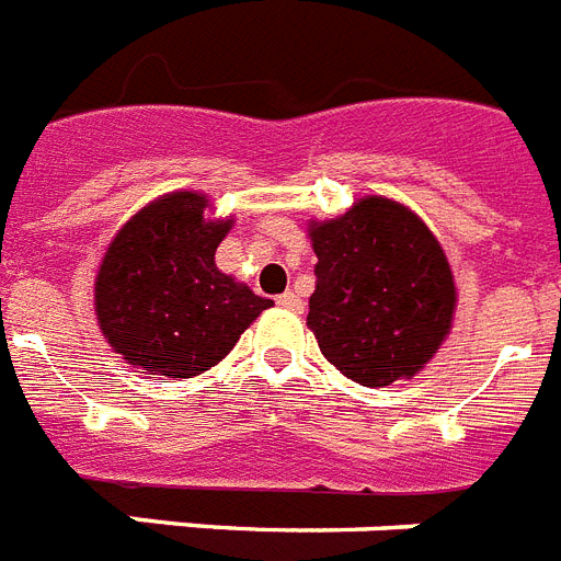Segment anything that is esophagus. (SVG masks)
<instances>
[{
	"mask_svg": "<svg viewBox=\"0 0 561 561\" xmlns=\"http://www.w3.org/2000/svg\"><path fill=\"white\" fill-rule=\"evenodd\" d=\"M277 304H280L284 309H293V312H301V309H304V301H301V295H298V293L277 295Z\"/></svg>",
	"mask_w": 561,
	"mask_h": 561,
	"instance_id": "obj_1",
	"label": "esophagus"
}]
</instances>
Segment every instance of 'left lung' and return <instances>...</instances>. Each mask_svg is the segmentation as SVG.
I'll return each mask as SVG.
<instances>
[{
	"instance_id": "obj_1",
	"label": "left lung",
	"mask_w": 561,
	"mask_h": 561,
	"mask_svg": "<svg viewBox=\"0 0 561 561\" xmlns=\"http://www.w3.org/2000/svg\"><path fill=\"white\" fill-rule=\"evenodd\" d=\"M316 293L307 327L330 365L365 388L411 379L455 316V277L437 237L405 205L365 196L309 226Z\"/></svg>"
}]
</instances>
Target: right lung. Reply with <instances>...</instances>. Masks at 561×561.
<instances>
[{"instance_id": "right-lung-1", "label": "right lung", "mask_w": 561, "mask_h": 561, "mask_svg": "<svg viewBox=\"0 0 561 561\" xmlns=\"http://www.w3.org/2000/svg\"><path fill=\"white\" fill-rule=\"evenodd\" d=\"M208 199L176 191L121 228L95 277V316L106 342L147 374L191 379L228 356L272 307L214 263L231 219H205Z\"/></svg>"}]
</instances>
